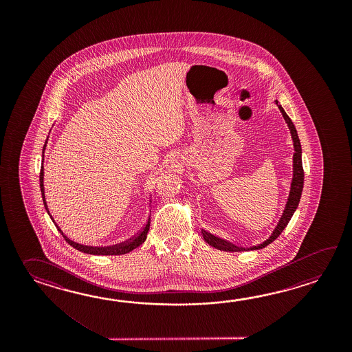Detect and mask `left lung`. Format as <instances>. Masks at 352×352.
I'll use <instances>...</instances> for the list:
<instances>
[{
	"mask_svg": "<svg viewBox=\"0 0 352 352\" xmlns=\"http://www.w3.org/2000/svg\"><path fill=\"white\" fill-rule=\"evenodd\" d=\"M280 112L285 117V122L288 124V127L291 129V135L293 138V146H294V155H293V179L292 186H291V192H289V197H288V201L285 204V212L280 217L279 223H278L276 230L273 232V234L270 235V239L265 240L261 245H256L253 248H239L236 245H234L232 243L226 241V240L220 239L217 238L214 235H211L210 232L201 230L202 236L205 241L211 245V247L217 248L219 250H223V252H243V250H255V249H261V248L267 247L270 245L272 241L277 239L278 236L282 234V232L285 230V226L289 223L291 217H292L294 211L298 206L299 200H300V195H302V190H303V179H305V173H303V166H302V150H300V142H299L298 135H297V131L296 127L293 124L292 120L288 117V114L285 112V109L278 105Z\"/></svg>",
	"mask_w": 352,
	"mask_h": 352,
	"instance_id": "obj_1",
	"label": "left lung"
}]
</instances>
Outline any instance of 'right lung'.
Wrapping results in <instances>:
<instances>
[{"mask_svg": "<svg viewBox=\"0 0 352 352\" xmlns=\"http://www.w3.org/2000/svg\"><path fill=\"white\" fill-rule=\"evenodd\" d=\"M46 143H47V140H46L45 144H44V148H43V161H44V151H45ZM40 188H41V195H43L44 206H45L46 211H47V214H49V209H47V205H46L45 202V195H44V166H41V170H40ZM49 215H50V214H49ZM50 217H52V215H50ZM52 220L54 221L53 217H52ZM150 224L151 217H148V220H147L146 225L143 226L142 230L138 232L135 236H133L132 239L127 240V241H124V243H120V244H117V245L104 248L88 247V245L78 244V243H75V241H72V240L67 239V236H65V235L63 234V232L60 230L58 225L55 224V226L58 228V230H59L60 234L63 235V238L67 240V244L75 248V249H76V250H79V252L87 253V254L94 255H122L127 254V253L132 252L133 249H135L137 247H140V245L142 244L143 241H144L146 238H147V232L150 230Z\"/></svg>", "mask_w": 352, "mask_h": 352, "instance_id": "add662e5", "label": "right lung"}]
</instances>
